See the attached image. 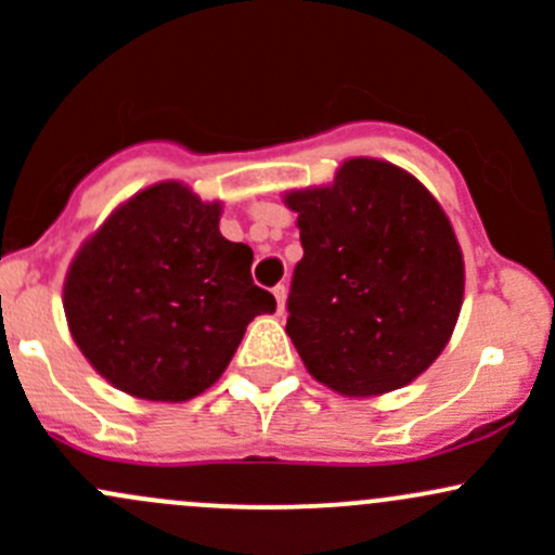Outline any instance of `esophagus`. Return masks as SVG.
Listing matches in <instances>:
<instances>
[{"label":"esophagus","instance_id":"1","mask_svg":"<svg viewBox=\"0 0 555 555\" xmlns=\"http://www.w3.org/2000/svg\"><path fill=\"white\" fill-rule=\"evenodd\" d=\"M273 297H276V308H279V313H282L284 300H287V287H284V284H276V287H273Z\"/></svg>","mask_w":555,"mask_h":555}]
</instances>
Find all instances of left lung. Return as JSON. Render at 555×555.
Wrapping results in <instances>:
<instances>
[{
	"mask_svg": "<svg viewBox=\"0 0 555 555\" xmlns=\"http://www.w3.org/2000/svg\"><path fill=\"white\" fill-rule=\"evenodd\" d=\"M302 260L287 335L306 370L346 396L404 388L444 351L463 306V253L410 172L348 159L326 189L287 194Z\"/></svg>",
	"mask_w": 555,
	"mask_h": 555,
	"instance_id": "obj_1",
	"label": "left lung"
}]
</instances>
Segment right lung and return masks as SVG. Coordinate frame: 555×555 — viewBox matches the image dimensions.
I'll return each instance as SVG.
<instances>
[{"instance_id":"right-lung-1","label":"right lung","mask_w":555,"mask_h":555,"mask_svg":"<svg viewBox=\"0 0 555 555\" xmlns=\"http://www.w3.org/2000/svg\"><path fill=\"white\" fill-rule=\"evenodd\" d=\"M218 223V202L159 183L121 204L74 258L63 287L72 335L125 393L194 399L223 375L247 324L276 311L253 282V249Z\"/></svg>"}]
</instances>
